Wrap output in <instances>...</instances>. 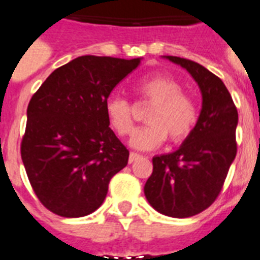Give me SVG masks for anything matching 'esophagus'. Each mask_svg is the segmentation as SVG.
Masks as SVG:
<instances>
[{
    "label": "esophagus",
    "mask_w": 260,
    "mask_h": 260,
    "mask_svg": "<svg viewBox=\"0 0 260 260\" xmlns=\"http://www.w3.org/2000/svg\"><path fill=\"white\" fill-rule=\"evenodd\" d=\"M140 158V155L136 154V152H131L129 154V163H134L136 159Z\"/></svg>",
    "instance_id": "34e87169"
}]
</instances>
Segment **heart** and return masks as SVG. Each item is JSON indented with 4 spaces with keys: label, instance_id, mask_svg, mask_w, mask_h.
<instances>
[{
    "label": "heart",
    "instance_id": "b5f03b06",
    "mask_svg": "<svg viewBox=\"0 0 260 260\" xmlns=\"http://www.w3.org/2000/svg\"><path fill=\"white\" fill-rule=\"evenodd\" d=\"M136 102L150 105L144 113L147 125L138 129L132 146L139 150H152L166 139L181 143L189 138L198 120L197 102L183 91L179 81L170 75L156 74L142 78L135 85ZM105 114L109 125L118 136H129L135 128V109L128 100L110 97L105 102Z\"/></svg>",
    "mask_w": 260,
    "mask_h": 260
}]
</instances>
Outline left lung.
<instances>
[{
	"instance_id": "left-lung-1",
	"label": "left lung",
	"mask_w": 260,
	"mask_h": 260,
	"mask_svg": "<svg viewBox=\"0 0 260 260\" xmlns=\"http://www.w3.org/2000/svg\"><path fill=\"white\" fill-rule=\"evenodd\" d=\"M196 79L202 110L193 132L177 151L152 158L144 194L150 205L169 217H191L208 209L221 193L238 152V109L217 75L190 59L167 56Z\"/></svg>"
}]
</instances>
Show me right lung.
I'll return each instance as SVG.
<instances>
[{
    "label": "right lung",
    "instance_id": "add662e5",
    "mask_svg": "<svg viewBox=\"0 0 260 260\" xmlns=\"http://www.w3.org/2000/svg\"><path fill=\"white\" fill-rule=\"evenodd\" d=\"M140 59L85 55L59 67L32 95L21 159L36 197L62 217L104 202L129 151L109 128L105 102Z\"/></svg>",
    "mask_w": 260,
    "mask_h": 260
}]
</instances>
